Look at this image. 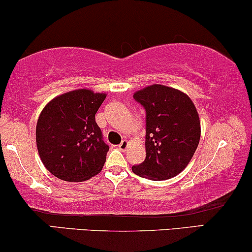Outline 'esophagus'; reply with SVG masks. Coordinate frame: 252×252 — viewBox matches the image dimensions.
I'll return each mask as SVG.
<instances>
[{
  "label": "esophagus",
  "mask_w": 252,
  "mask_h": 252,
  "mask_svg": "<svg viewBox=\"0 0 252 252\" xmlns=\"http://www.w3.org/2000/svg\"><path fill=\"white\" fill-rule=\"evenodd\" d=\"M128 145H129V142H128V140H123L119 144V146H118V147H119V150L121 151V152H125L127 148H128Z\"/></svg>",
  "instance_id": "34e87169"
}]
</instances>
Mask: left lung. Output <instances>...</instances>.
I'll list each match as a JSON object with an SVG mask.
<instances>
[{
    "label": "left lung",
    "mask_w": 252,
    "mask_h": 252,
    "mask_svg": "<svg viewBox=\"0 0 252 252\" xmlns=\"http://www.w3.org/2000/svg\"><path fill=\"white\" fill-rule=\"evenodd\" d=\"M133 98L146 110V159L132 170L154 181L168 180L190 162L201 138L200 118L186 93L154 84Z\"/></svg>",
    "instance_id": "left-lung-1"
}]
</instances>
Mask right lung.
<instances>
[{
    "instance_id": "add662e5",
    "label": "right lung",
    "mask_w": 252,
    "mask_h": 252,
    "mask_svg": "<svg viewBox=\"0 0 252 252\" xmlns=\"http://www.w3.org/2000/svg\"><path fill=\"white\" fill-rule=\"evenodd\" d=\"M106 93L79 89L45 105L36 125V145L45 168L56 178L82 182L100 173L110 147L95 113Z\"/></svg>"
}]
</instances>
